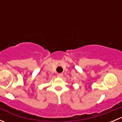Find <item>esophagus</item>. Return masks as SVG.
<instances>
[{
    "label": "esophagus",
    "instance_id": "obj_1",
    "mask_svg": "<svg viewBox=\"0 0 122 122\" xmlns=\"http://www.w3.org/2000/svg\"><path fill=\"white\" fill-rule=\"evenodd\" d=\"M62 76H63V74L61 73H59L57 74V77H59V78H62Z\"/></svg>",
    "mask_w": 122,
    "mask_h": 122
}]
</instances>
